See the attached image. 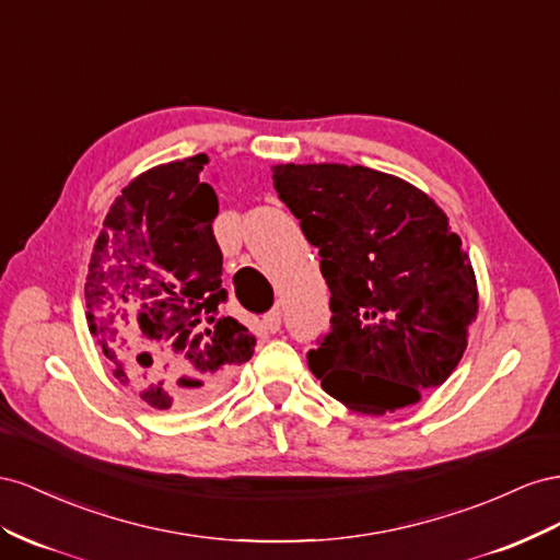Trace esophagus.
<instances>
[{"instance_id":"1","label":"esophagus","mask_w":560,"mask_h":560,"mask_svg":"<svg viewBox=\"0 0 560 560\" xmlns=\"http://www.w3.org/2000/svg\"><path fill=\"white\" fill-rule=\"evenodd\" d=\"M262 328H265L267 332H279V328H281V312H279V310H271L269 314H265Z\"/></svg>"}]
</instances>
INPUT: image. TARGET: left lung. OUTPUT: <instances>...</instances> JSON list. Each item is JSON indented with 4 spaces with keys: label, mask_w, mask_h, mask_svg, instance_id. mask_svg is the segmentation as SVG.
<instances>
[{
    "label": "left lung",
    "mask_w": 560,
    "mask_h": 560,
    "mask_svg": "<svg viewBox=\"0 0 560 560\" xmlns=\"http://www.w3.org/2000/svg\"><path fill=\"white\" fill-rule=\"evenodd\" d=\"M275 189L322 255L330 330L310 371L342 406L385 415L441 387L465 354L476 275L434 199L347 164H277Z\"/></svg>",
    "instance_id": "1"
}]
</instances>
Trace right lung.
<instances>
[{
  "instance_id": "obj_1",
  "label": "right lung",
  "mask_w": 560,
  "mask_h": 560,
  "mask_svg": "<svg viewBox=\"0 0 560 560\" xmlns=\"http://www.w3.org/2000/svg\"><path fill=\"white\" fill-rule=\"evenodd\" d=\"M203 164L197 154L133 178L89 260V330L115 377L156 410L209 401L255 349L248 328L220 314L218 197Z\"/></svg>"
}]
</instances>
